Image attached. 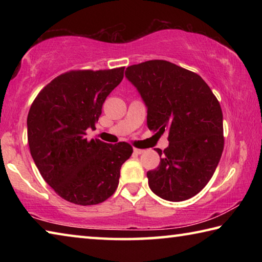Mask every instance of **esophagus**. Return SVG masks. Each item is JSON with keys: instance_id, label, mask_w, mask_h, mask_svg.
Here are the masks:
<instances>
[{"instance_id": "obj_1", "label": "esophagus", "mask_w": 262, "mask_h": 262, "mask_svg": "<svg viewBox=\"0 0 262 262\" xmlns=\"http://www.w3.org/2000/svg\"><path fill=\"white\" fill-rule=\"evenodd\" d=\"M134 152H135V154H137V155H140V154H142V152H143V149L134 148Z\"/></svg>"}]
</instances>
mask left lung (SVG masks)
Returning <instances> with one entry per match:
<instances>
[{
	"label": "left lung",
	"instance_id": "8db88e82",
	"mask_svg": "<svg viewBox=\"0 0 262 262\" xmlns=\"http://www.w3.org/2000/svg\"><path fill=\"white\" fill-rule=\"evenodd\" d=\"M148 107L150 130H167L168 147L156 149L161 163L147 172L149 187L167 201L196 195L211 179L223 152V113L200 75L165 60L126 69Z\"/></svg>",
	"mask_w": 262,
	"mask_h": 262
}]
</instances>
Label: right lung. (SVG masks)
Returning <instances> with one entry per match:
<instances>
[{
    "label": "right lung",
    "mask_w": 262,
    "mask_h": 262,
    "mask_svg": "<svg viewBox=\"0 0 262 262\" xmlns=\"http://www.w3.org/2000/svg\"><path fill=\"white\" fill-rule=\"evenodd\" d=\"M125 67L70 70L39 92L28 114L30 152L43 180L64 200L98 205L113 195L120 168L132 156L126 142L89 141L101 107L123 78Z\"/></svg>",
    "instance_id": "1"
}]
</instances>
